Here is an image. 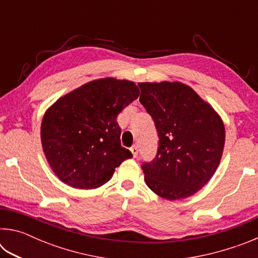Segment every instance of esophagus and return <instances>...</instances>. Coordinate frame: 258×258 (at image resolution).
Segmentation results:
<instances>
[{
	"label": "esophagus",
	"mask_w": 258,
	"mask_h": 258,
	"mask_svg": "<svg viewBox=\"0 0 258 258\" xmlns=\"http://www.w3.org/2000/svg\"><path fill=\"white\" fill-rule=\"evenodd\" d=\"M131 152H132L133 154V157L135 158V157L138 156V154H139V149H138V147L137 146H133L132 148H131Z\"/></svg>",
	"instance_id": "esophagus-1"
}]
</instances>
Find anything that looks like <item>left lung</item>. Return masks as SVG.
<instances>
[{"instance_id": "left-lung-1", "label": "left lung", "mask_w": 258, "mask_h": 258, "mask_svg": "<svg viewBox=\"0 0 258 258\" xmlns=\"http://www.w3.org/2000/svg\"><path fill=\"white\" fill-rule=\"evenodd\" d=\"M140 102L152 117L159 148L143 164L147 185L166 200L198 192L220 165L225 143L221 116L191 86L181 82H143Z\"/></svg>"}]
</instances>
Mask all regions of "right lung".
I'll use <instances>...</instances> for the list:
<instances>
[{"label": "right lung", "instance_id": "obj_1", "mask_svg": "<svg viewBox=\"0 0 258 258\" xmlns=\"http://www.w3.org/2000/svg\"><path fill=\"white\" fill-rule=\"evenodd\" d=\"M139 95L134 82L104 77L85 83L46 109L41 123L42 148L60 181L76 189H97L132 158L120 146L116 118Z\"/></svg>", "mask_w": 258, "mask_h": 258}]
</instances>
